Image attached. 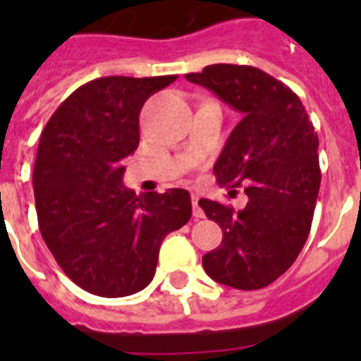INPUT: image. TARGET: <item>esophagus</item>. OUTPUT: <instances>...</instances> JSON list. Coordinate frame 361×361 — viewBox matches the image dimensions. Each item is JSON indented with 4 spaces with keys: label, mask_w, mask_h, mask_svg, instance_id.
Listing matches in <instances>:
<instances>
[{
    "label": "esophagus",
    "mask_w": 361,
    "mask_h": 361,
    "mask_svg": "<svg viewBox=\"0 0 361 361\" xmlns=\"http://www.w3.org/2000/svg\"><path fill=\"white\" fill-rule=\"evenodd\" d=\"M191 202H193V216L195 219H204V212L199 206V195H191Z\"/></svg>",
    "instance_id": "34e87169"
}]
</instances>
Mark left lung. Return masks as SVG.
<instances>
[{
  "label": "left lung",
  "mask_w": 361,
  "mask_h": 361,
  "mask_svg": "<svg viewBox=\"0 0 361 361\" xmlns=\"http://www.w3.org/2000/svg\"><path fill=\"white\" fill-rule=\"evenodd\" d=\"M186 79L242 114L213 166L216 183L245 184L244 209L200 199L222 242L204 271L229 288L262 289L283 275L311 231L320 190L318 135L298 95L255 66L212 65Z\"/></svg>",
  "instance_id": "left-lung-1"
}]
</instances>
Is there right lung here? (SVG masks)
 <instances>
[{
    "label": "right lung",
    "mask_w": 361,
    "mask_h": 361,
    "mask_svg": "<svg viewBox=\"0 0 361 361\" xmlns=\"http://www.w3.org/2000/svg\"><path fill=\"white\" fill-rule=\"evenodd\" d=\"M175 79H94L63 101L41 133L32 175L41 237L65 275L92 295L145 289L164 237L191 216L186 190L137 197L123 184L142 104Z\"/></svg>",
    "instance_id": "right-lung-1"
}]
</instances>
